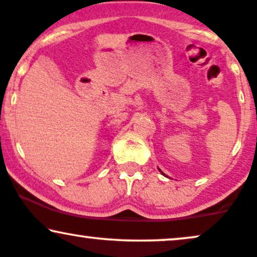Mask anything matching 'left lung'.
Wrapping results in <instances>:
<instances>
[{"label": "left lung", "mask_w": 257, "mask_h": 257, "mask_svg": "<svg viewBox=\"0 0 257 257\" xmlns=\"http://www.w3.org/2000/svg\"><path fill=\"white\" fill-rule=\"evenodd\" d=\"M158 170H160V172H161V173H162V174H163V175H164V173L162 172V170H161V169H158Z\"/></svg>", "instance_id": "obj_1"}]
</instances>
